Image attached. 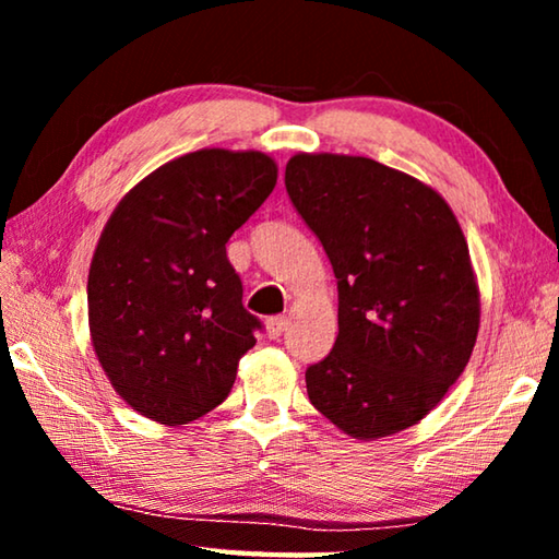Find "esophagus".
<instances>
[{
    "label": "esophagus",
    "mask_w": 559,
    "mask_h": 559,
    "mask_svg": "<svg viewBox=\"0 0 559 559\" xmlns=\"http://www.w3.org/2000/svg\"><path fill=\"white\" fill-rule=\"evenodd\" d=\"M286 325H288V320L283 318V316L269 318V320H266V333H269V337H271V340L281 337V335H283V330H286Z\"/></svg>",
    "instance_id": "esophagus-1"
}]
</instances>
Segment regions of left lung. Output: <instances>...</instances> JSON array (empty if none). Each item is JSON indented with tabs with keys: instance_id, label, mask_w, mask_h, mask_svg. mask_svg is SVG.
Listing matches in <instances>:
<instances>
[{
	"instance_id": "1",
	"label": "left lung",
	"mask_w": 559,
	"mask_h": 559,
	"mask_svg": "<svg viewBox=\"0 0 559 559\" xmlns=\"http://www.w3.org/2000/svg\"><path fill=\"white\" fill-rule=\"evenodd\" d=\"M286 189L337 278V340L306 370L310 404L359 441L414 427L478 337L480 293L459 219L437 189L370 157L298 153Z\"/></svg>"
}]
</instances>
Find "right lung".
<instances>
[{"instance_id":"right-lung-1","label":"right lung","mask_w":559,"mask_h":559,"mask_svg":"<svg viewBox=\"0 0 559 559\" xmlns=\"http://www.w3.org/2000/svg\"><path fill=\"white\" fill-rule=\"evenodd\" d=\"M278 165L259 150L175 157L122 197L93 253L88 328L122 402L177 427L231 392L257 345L226 241L266 202Z\"/></svg>"}]
</instances>
